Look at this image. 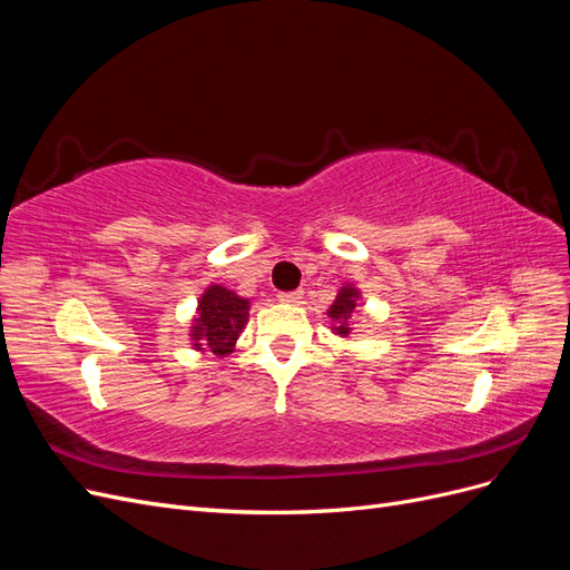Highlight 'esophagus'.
Returning <instances> with one entry per match:
<instances>
[{
    "label": "esophagus",
    "instance_id": "esophagus-1",
    "mask_svg": "<svg viewBox=\"0 0 570 570\" xmlns=\"http://www.w3.org/2000/svg\"><path fill=\"white\" fill-rule=\"evenodd\" d=\"M278 299H281L283 304H299L302 292H299V289H295V292H281Z\"/></svg>",
    "mask_w": 570,
    "mask_h": 570
}]
</instances>
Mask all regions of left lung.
<instances>
[{
  "instance_id": "obj_1",
  "label": "left lung",
  "mask_w": 570,
  "mask_h": 570,
  "mask_svg": "<svg viewBox=\"0 0 570 570\" xmlns=\"http://www.w3.org/2000/svg\"><path fill=\"white\" fill-rule=\"evenodd\" d=\"M358 289L354 287V285H344L340 292H337V297H335V302H333V306L327 308V316H331L335 323H333V333L335 335H340V337H347L350 335V318H352V314H354V308H356V302H358Z\"/></svg>"
}]
</instances>
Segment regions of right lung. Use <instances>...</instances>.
Instances as JSON below:
<instances>
[{"mask_svg":"<svg viewBox=\"0 0 570 570\" xmlns=\"http://www.w3.org/2000/svg\"><path fill=\"white\" fill-rule=\"evenodd\" d=\"M249 321V299L237 297L233 289L223 285H209L197 304L189 340L197 352H212L226 356L235 350L239 333Z\"/></svg>","mask_w":570,"mask_h":570,"instance_id":"1","label":"right lung"}]
</instances>
